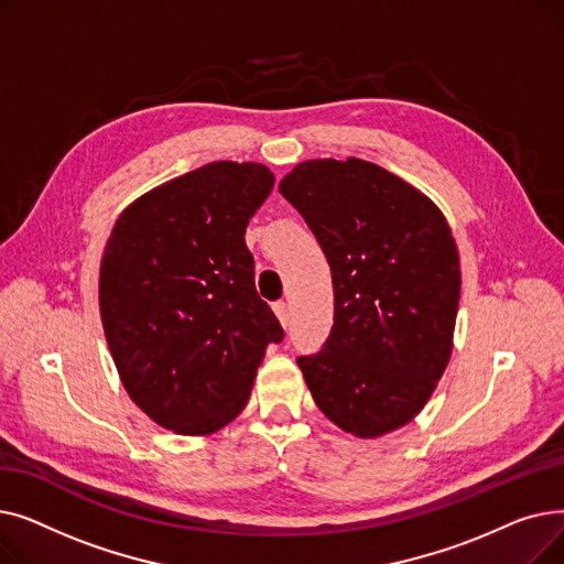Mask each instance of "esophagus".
<instances>
[{
	"instance_id": "esophagus-1",
	"label": "esophagus",
	"mask_w": 564,
	"mask_h": 564,
	"mask_svg": "<svg viewBox=\"0 0 564 564\" xmlns=\"http://www.w3.org/2000/svg\"><path fill=\"white\" fill-rule=\"evenodd\" d=\"M274 313H276V317L281 322V327H288V324H290V306L285 302H276L274 304Z\"/></svg>"
}]
</instances>
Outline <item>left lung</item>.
I'll return each mask as SVG.
<instances>
[{"label":"left lung","mask_w":564,"mask_h":564,"mask_svg":"<svg viewBox=\"0 0 564 564\" xmlns=\"http://www.w3.org/2000/svg\"><path fill=\"white\" fill-rule=\"evenodd\" d=\"M279 192L332 267V334L297 359L311 395L354 436L389 434L416 419L451 361L462 290L453 230L423 192L359 158L302 162Z\"/></svg>","instance_id":"left-lung-1"}]
</instances>
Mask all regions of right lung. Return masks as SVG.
<instances>
[{
  "label": "right lung",
  "instance_id": "obj_1",
  "mask_svg": "<svg viewBox=\"0 0 564 564\" xmlns=\"http://www.w3.org/2000/svg\"><path fill=\"white\" fill-rule=\"evenodd\" d=\"M274 173L213 162L151 189L116 219L100 262V317L132 402L203 436L245 409L283 329L258 297L245 232Z\"/></svg>",
  "mask_w": 564,
  "mask_h": 564
}]
</instances>
